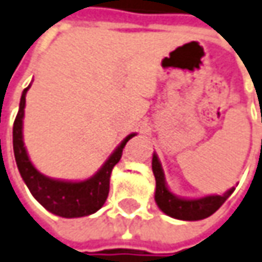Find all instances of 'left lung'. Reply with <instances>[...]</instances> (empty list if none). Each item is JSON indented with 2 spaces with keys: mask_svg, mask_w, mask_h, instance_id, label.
Listing matches in <instances>:
<instances>
[{
  "mask_svg": "<svg viewBox=\"0 0 262 262\" xmlns=\"http://www.w3.org/2000/svg\"><path fill=\"white\" fill-rule=\"evenodd\" d=\"M152 170H154L155 179H156L155 201L162 209V212H165L166 215L176 218V220L199 221L208 218L213 212H216L221 205L234 192V188H232L228 192H225L224 195H209V196L199 199L178 198L169 191L168 186H166L161 162H159L156 155H154V159H152Z\"/></svg>",
  "mask_w": 262,
  "mask_h": 262,
  "instance_id": "left-lung-1",
  "label": "left lung"
}]
</instances>
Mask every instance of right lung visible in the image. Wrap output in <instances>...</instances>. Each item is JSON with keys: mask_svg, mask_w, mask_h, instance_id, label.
<instances>
[{"mask_svg": "<svg viewBox=\"0 0 262 262\" xmlns=\"http://www.w3.org/2000/svg\"><path fill=\"white\" fill-rule=\"evenodd\" d=\"M30 86L24 89L19 100V108L12 127V146L14 156L18 166L21 178L28 186L33 196L41 204L47 211L56 213L63 218H79L92 215L99 211L106 202L110 185V173L117 162L122 158V152L126 143L130 140L135 133L126 136L123 142L117 146L100 170L81 182H67L47 178L34 168L28 159L24 142H23V119L26 107V94Z\"/></svg>", "mask_w": 262, "mask_h": 262, "instance_id": "right-lung-1", "label": "right lung"}]
</instances>
